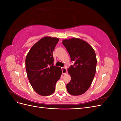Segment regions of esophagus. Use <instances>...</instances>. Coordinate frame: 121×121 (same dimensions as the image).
Returning <instances> with one entry per match:
<instances>
[{
  "instance_id": "34e87169",
  "label": "esophagus",
  "mask_w": 121,
  "mask_h": 121,
  "mask_svg": "<svg viewBox=\"0 0 121 121\" xmlns=\"http://www.w3.org/2000/svg\"><path fill=\"white\" fill-rule=\"evenodd\" d=\"M61 70H62V73H63V74H67V69L65 67H63L61 69Z\"/></svg>"
}]
</instances>
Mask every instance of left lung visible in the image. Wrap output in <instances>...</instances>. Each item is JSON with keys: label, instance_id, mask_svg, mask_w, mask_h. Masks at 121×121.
<instances>
[{"label": "left lung", "instance_id": "left-lung-1", "mask_svg": "<svg viewBox=\"0 0 121 121\" xmlns=\"http://www.w3.org/2000/svg\"><path fill=\"white\" fill-rule=\"evenodd\" d=\"M63 44L74 62L68 70L71 80L67 84V89L70 94L80 95L89 89L95 74V52L92 46L79 38L65 39Z\"/></svg>", "mask_w": 121, "mask_h": 121}]
</instances>
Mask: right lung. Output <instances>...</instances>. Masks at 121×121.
<instances>
[{"label": "right lung", "mask_w": 121, "mask_h": 121, "mask_svg": "<svg viewBox=\"0 0 121 121\" xmlns=\"http://www.w3.org/2000/svg\"><path fill=\"white\" fill-rule=\"evenodd\" d=\"M59 39L46 36L33 46L26 58V69L29 82L36 93L48 96L55 91L61 69L53 65V52Z\"/></svg>", "instance_id": "obj_1"}]
</instances>
